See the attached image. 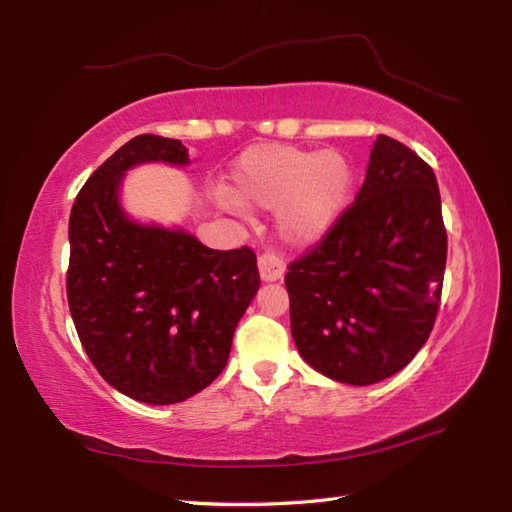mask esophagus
<instances>
[{"mask_svg":"<svg viewBox=\"0 0 512 512\" xmlns=\"http://www.w3.org/2000/svg\"><path fill=\"white\" fill-rule=\"evenodd\" d=\"M258 272L263 281H278L285 274V260L274 252H263L258 256Z\"/></svg>","mask_w":512,"mask_h":512,"instance_id":"obj_1","label":"esophagus"}]
</instances>
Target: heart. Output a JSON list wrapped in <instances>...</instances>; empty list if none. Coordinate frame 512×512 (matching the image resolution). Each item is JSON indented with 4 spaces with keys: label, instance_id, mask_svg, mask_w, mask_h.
I'll return each instance as SVG.
<instances>
[{
    "label": "heart",
    "instance_id": "heart-1",
    "mask_svg": "<svg viewBox=\"0 0 512 512\" xmlns=\"http://www.w3.org/2000/svg\"><path fill=\"white\" fill-rule=\"evenodd\" d=\"M240 200L278 209L281 234L307 243L332 227L352 191V169L341 153L260 144L243 153L234 167ZM236 209V202H227Z\"/></svg>",
    "mask_w": 512,
    "mask_h": 512
}]
</instances>
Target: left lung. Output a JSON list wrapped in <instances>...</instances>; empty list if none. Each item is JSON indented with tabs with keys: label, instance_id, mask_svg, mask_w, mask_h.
Instances as JSON below:
<instances>
[{
	"label": "left lung",
	"instance_id": "1",
	"mask_svg": "<svg viewBox=\"0 0 512 512\" xmlns=\"http://www.w3.org/2000/svg\"><path fill=\"white\" fill-rule=\"evenodd\" d=\"M446 256L435 171L406 144L379 136L352 205L287 265L298 352L347 385L397 374L435 327Z\"/></svg>",
	"mask_w": 512,
	"mask_h": 512
}]
</instances>
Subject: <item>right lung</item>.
Segmentation results:
<instances>
[{
	"label": "right lung",
	"mask_w": 512,
	"mask_h": 512,
	"mask_svg": "<svg viewBox=\"0 0 512 512\" xmlns=\"http://www.w3.org/2000/svg\"><path fill=\"white\" fill-rule=\"evenodd\" d=\"M187 165L180 140L136 136L77 194L66 296L82 347L127 397L169 406L223 372L234 330L260 285L254 249H209L185 231L122 214V173L140 162Z\"/></svg>",
	"instance_id": "1"
}]
</instances>
